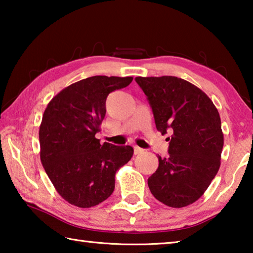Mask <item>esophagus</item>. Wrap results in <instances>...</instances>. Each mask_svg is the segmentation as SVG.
<instances>
[{"label": "esophagus", "instance_id": "1", "mask_svg": "<svg viewBox=\"0 0 253 253\" xmlns=\"http://www.w3.org/2000/svg\"><path fill=\"white\" fill-rule=\"evenodd\" d=\"M143 152H144L143 148H140V147H138V146H134V154H135V155H137V154L143 153Z\"/></svg>", "mask_w": 253, "mask_h": 253}]
</instances>
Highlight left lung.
Returning <instances> with one entry per match:
<instances>
[{
  "label": "left lung",
  "mask_w": 253,
  "mask_h": 253,
  "mask_svg": "<svg viewBox=\"0 0 253 253\" xmlns=\"http://www.w3.org/2000/svg\"><path fill=\"white\" fill-rule=\"evenodd\" d=\"M135 80L147 97L157 130L170 134L169 156H157L158 168L147 179L149 190L168 207H187L203 195L220 169L219 111L201 89L177 77Z\"/></svg>",
  "instance_id": "1"
}]
</instances>
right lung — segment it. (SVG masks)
<instances>
[{
  "label": "right lung",
  "instance_id": "1",
  "mask_svg": "<svg viewBox=\"0 0 253 253\" xmlns=\"http://www.w3.org/2000/svg\"><path fill=\"white\" fill-rule=\"evenodd\" d=\"M131 77L93 76L70 84L52 98L39 130L41 163L58 193L78 208H91L113 194L115 174L130 160L131 146L97 139L110 92Z\"/></svg>",
  "mask_w": 253,
  "mask_h": 253
}]
</instances>
